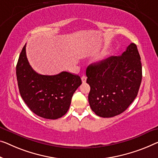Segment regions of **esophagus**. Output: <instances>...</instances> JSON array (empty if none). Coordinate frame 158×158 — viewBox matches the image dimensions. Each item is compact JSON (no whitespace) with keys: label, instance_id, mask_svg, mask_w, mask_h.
<instances>
[{"label":"esophagus","instance_id":"34e87169","mask_svg":"<svg viewBox=\"0 0 158 158\" xmlns=\"http://www.w3.org/2000/svg\"><path fill=\"white\" fill-rule=\"evenodd\" d=\"M81 81L83 83H85L86 81V76H82L81 77Z\"/></svg>","mask_w":158,"mask_h":158}]
</instances>
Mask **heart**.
Returning a JSON list of instances; mask_svg holds the SVG:
<instances>
[{
    "mask_svg": "<svg viewBox=\"0 0 158 158\" xmlns=\"http://www.w3.org/2000/svg\"><path fill=\"white\" fill-rule=\"evenodd\" d=\"M106 56V54H103V55H102V56H100V58H99V60H103V59H105Z\"/></svg>",
    "mask_w": 158,
    "mask_h": 158,
    "instance_id": "1",
    "label": "heart"
}]
</instances>
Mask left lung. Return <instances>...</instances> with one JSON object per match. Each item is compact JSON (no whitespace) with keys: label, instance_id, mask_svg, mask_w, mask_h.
Here are the masks:
<instances>
[{"label":"left lung","instance_id":"1","mask_svg":"<svg viewBox=\"0 0 158 158\" xmlns=\"http://www.w3.org/2000/svg\"><path fill=\"white\" fill-rule=\"evenodd\" d=\"M86 74L91 87L88 98L91 110L103 118L121 114L137 96L142 81L137 46L131 43L121 56L90 64Z\"/></svg>","mask_w":158,"mask_h":158}]
</instances>
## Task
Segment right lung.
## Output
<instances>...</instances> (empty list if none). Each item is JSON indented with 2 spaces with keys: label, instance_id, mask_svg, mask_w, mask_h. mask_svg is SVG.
<instances>
[{
  "label": "right lung",
  "instance_id": "obj_1",
  "mask_svg": "<svg viewBox=\"0 0 158 158\" xmlns=\"http://www.w3.org/2000/svg\"><path fill=\"white\" fill-rule=\"evenodd\" d=\"M25 48L26 44L16 66L21 97L38 116L53 120L62 117L69 109L73 94L81 84V78L67 72L52 76L38 74L28 62Z\"/></svg>",
  "mask_w": 158,
  "mask_h": 158
}]
</instances>
